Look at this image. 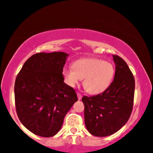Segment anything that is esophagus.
<instances>
[{
	"label": "esophagus",
	"instance_id": "esophagus-1",
	"mask_svg": "<svg viewBox=\"0 0 153 153\" xmlns=\"http://www.w3.org/2000/svg\"><path fill=\"white\" fill-rule=\"evenodd\" d=\"M77 95H78V100H81V99H82V94H80V92H78V93H77Z\"/></svg>",
	"mask_w": 153,
	"mask_h": 153
}]
</instances>
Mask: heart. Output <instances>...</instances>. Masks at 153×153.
Returning a JSON list of instances; mask_svg holds the SVG:
<instances>
[{
    "mask_svg": "<svg viewBox=\"0 0 153 153\" xmlns=\"http://www.w3.org/2000/svg\"><path fill=\"white\" fill-rule=\"evenodd\" d=\"M72 68H64L62 71L66 84L74 87L84 79V88L91 94H99L106 90L113 82L115 73L111 63L94 58L75 61Z\"/></svg>",
    "mask_w": 153,
    "mask_h": 153,
    "instance_id": "1",
    "label": "heart"
}]
</instances>
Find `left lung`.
Wrapping results in <instances>:
<instances>
[{"instance_id": "left-lung-1", "label": "left lung", "mask_w": 153, "mask_h": 153, "mask_svg": "<svg viewBox=\"0 0 153 153\" xmlns=\"http://www.w3.org/2000/svg\"><path fill=\"white\" fill-rule=\"evenodd\" d=\"M113 56L115 73L110 87L99 94L82 98L85 126L89 133L99 137L112 135L120 129L133 109L134 77L125 60L117 55Z\"/></svg>"}]
</instances>
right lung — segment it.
Listing matches in <instances>:
<instances>
[{
    "mask_svg": "<svg viewBox=\"0 0 153 153\" xmlns=\"http://www.w3.org/2000/svg\"><path fill=\"white\" fill-rule=\"evenodd\" d=\"M68 54L40 52L26 60L16 78L15 100L19 120L36 135L51 137L78 101L75 89L64 82Z\"/></svg>",
    "mask_w": 153,
    "mask_h": 153,
    "instance_id": "add662e5",
    "label": "right lung"
}]
</instances>
